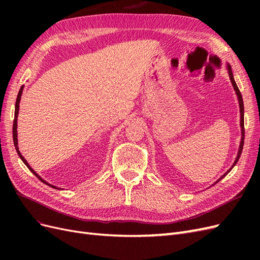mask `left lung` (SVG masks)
<instances>
[{
    "instance_id": "8db88e82",
    "label": "left lung",
    "mask_w": 260,
    "mask_h": 260,
    "mask_svg": "<svg viewBox=\"0 0 260 260\" xmlns=\"http://www.w3.org/2000/svg\"><path fill=\"white\" fill-rule=\"evenodd\" d=\"M228 68V73H229V77H230V80H231V82H232V85H233V88H234V90H235V93H237V95H238V100H239V104H240V114H241V121H240V124H241V130H242V137H241V143H240V147H239V152H238V156H237V158H235V160H234V162H233V165H232V167L228 170L225 174L223 175V176H221L220 177L216 182H215V184L217 183V182H219L220 180H221L223 177H225L228 174H229V172L231 171V169L235 166V165H237V162L239 161V159H240V156H241V154H242V151H243V145H244V137H245V130H244V104H243V99H242V94H241V92H240V90H239V88H238V85H237V83H235V81H234V78H233V74H232V70H231V67L230 66H228L226 67ZM214 185V184H212Z\"/></svg>"
}]
</instances>
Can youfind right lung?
Segmentation results:
<instances>
[{
    "instance_id": "right-lung-1",
    "label": "right lung",
    "mask_w": 260,
    "mask_h": 260,
    "mask_svg": "<svg viewBox=\"0 0 260 260\" xmlns=\"http://www.w3.org/2000/svg\"><path fill=\"white\" fill-rule=\"evenodd\" d=\"M22 90H23V85L21 86L20 90H19V92H18V95H17V99H16V104H15V117H14V123H13V140H14V145H15V148H16V152H17L18 156H19L20 158H21V160L23 161V164L26 165V166L28 167V169H29L31 172H32V174H34V175H35L39 180H41L43 183L48 184V185H50V186H52V187L58 188V187L54 186V185H52V184H49L48 182H46V181H44L40 176H39V175L37 174V172L29 166V164H28V162H27V160L25 159V157H23V156L20 154V152H19V148H18V141H17V117H18V112H19V102H20V98H21Z\"/></svg>"
}]
</instances>
